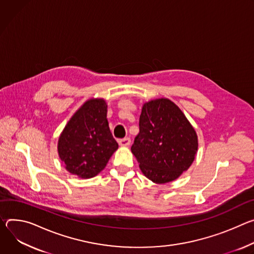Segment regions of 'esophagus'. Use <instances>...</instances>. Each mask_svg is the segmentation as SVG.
<instances>
[{
    "label": "esophagus",
    "mask_w": 254,
    "mask_h": 254,
    "mask_svg": "<svg viewBox=\"0 0 254 254\" xmlns=\"http://www.w3.org/2000/svg\"><path fill=\"white\" fill-rule=\"evenodd\" d=\"M118 143L120 146H128L131 143V139L129 137H125L123 139H119Z\"/></svg>",
    "instance_id": "34e87169"
}]
</instances>
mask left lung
<instances>
[{"mask_svg":"<svg viewBox=\"0 0 254 254\" xmlns=\"http://www.w3.org/2000/svg\"><path fill=\"white\" fill-rule=\"evenodd\" d=\"M198 137L181 109L167 99L145 103L131 147L143 175L156 184L177 180L190 166Z\"/></svg>","mask_w":254,"mask_h":254,"instance_id":"obj_1","label":"left lung"}]
</instances>
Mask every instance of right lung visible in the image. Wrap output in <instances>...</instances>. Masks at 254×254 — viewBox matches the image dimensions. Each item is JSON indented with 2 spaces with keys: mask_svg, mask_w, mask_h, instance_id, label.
I'll return each instance as SVG.
<instances>
[{
  "mask_svg": "<svg viewBox=\"0 0 254 254\" xmlns=\"http://www.w3.org/2000/svg\"><path fill=\"white\" fill-rule=\"evenodd\" d=\"M117 148L107 120V104L102 99L84 103L59 140V154L65 168L81 179L102 172Z\"/></svg>",
  "mask_w": 254,
  "mask_h": 254,
  "instance_id": "obj_1",
  "label": "right lung"
}]
</instances>
